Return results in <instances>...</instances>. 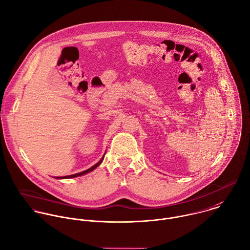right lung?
<instances>
[{"label":"right lung","instance_id":"obj_1","mask_svg":"<svg viewBox=\"0 0 250 250\" xmlns=\"http://www.w3.org/2000/svg\"><path fill=\"white\" fill-rule=\"evenodd\" d=\"M103 159L104 158H102L96 165H94L93 167H91L90 168H88V169H86V170H84V171H82V172H80V173H76V174H73V175H68V176H63V177H60V178H74V177H77V176H81V175H83V174H85V173H88V172H90V171H92L93 169H95L101 163H102V161H103ZM58 178V177H57Z\"/></svg>","mask_w":250,"mask_h":250}]
</instances>
